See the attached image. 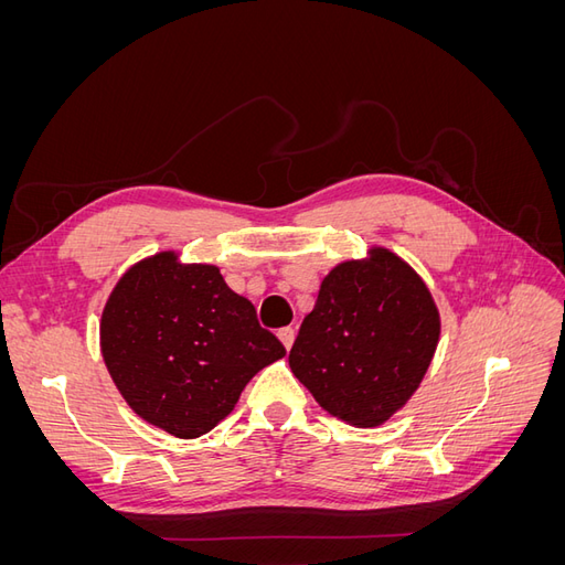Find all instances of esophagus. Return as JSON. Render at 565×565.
Masks as SVG:
<instances>
[{
  "label": "esophagus",
  "instance_id": "esophagus-1",
  "mask_svg": "<svg viewBox=\"0 0 565 565\" xmlns=\"http://www.w3.org/2000/svg\"><path fill=\"white\" fill-rule=\"evenodd\" d=\"M295 328H282V330H278V337H280V341H282V347L289 351L292 349V344H295Z\"/></svg>",
  "mask_w": 565,
  "mask_h": 565
}]
</instances>
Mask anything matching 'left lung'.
I'll list each match as a JSON object with an SVG mask.
<instances>
[{"mask_svg": "<svg viewBox=\"0 0 565 565\" xmlns=\"http://www.w3.org/2000/svg\"><path fill=\"white\" fill-rule=\"evenodd\" d=\"M440 339L429 285L382 245L337 264L289 351L295 377L351 426H380L415 396Z\"/></svg>", "mask_w": 565, "mask_h": 565, "instance_id": "1", "label": "left lung"}]
</instances>
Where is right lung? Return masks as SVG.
<instances>
[{
  "label": "right lung",
  "instance_id": "add662e5",
  "mask_svg": "<svg viewBox=\"0 0 565 565\" xmlns=\"http://www.w3.org/2000/svg\"><path fill=\"white\" fill-rule=\"evenodd\" d=\"M100 355L143 422L198 438L226 419L256 372L285 347L214 264L162 249L129 266L100 313Z\"/></svg>",
  "mask_w": 565,
  "mask_h": 565
}]
</instances>
